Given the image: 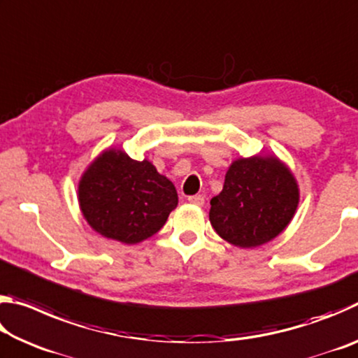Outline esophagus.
Listing matches in <instances>:
<instances>
[{"mask_svg": "<svg viewBox=\"0 0 358 358\" xmlns=\"http://www.w3.org/2000/svg\"><path fill=\"white\" fill-rule=\"evenodd\" d=\"M187 201H189V203H192V205H199V207H202V205L205 203V199H203V196H201V194H197V196H189L187 197Z\"/></svg>", "mask_w": 358, "mask_h": 358, "instance_id": "obj_1", "label": "esophagus"}]
</instances>
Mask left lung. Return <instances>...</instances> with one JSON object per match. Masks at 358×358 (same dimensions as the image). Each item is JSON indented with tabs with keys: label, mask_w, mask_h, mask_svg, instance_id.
I'll return each instance as SVG.
<instances>
[{
	"label": "left lung",
	"mask_w": 358,
	"mask_h": 358,
	"mask_svg": "<svg viewBox=\"0 0 358 358\" xmlns=\"http://www.w3.org/2000/svg\"><path fill=\"white\" fill-rule=\"evenodd\" d=\"M299 201V183L280 157H238L227 169L222 191L210 201V222L230 245L257 248L289 226Z\"/></svg>",
	"instance_id": "8db88e82"
}]
</instances>
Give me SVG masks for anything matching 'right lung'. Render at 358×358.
<instances>
[{"instance_id":"add662e5","label":"right lung","mask_w":358,"mask_h":358,"mask_svg":"<svg viewBox=\"0 0 358 358\" xmlns=\"http://www.w3.org/2000/svg\"><path fill=\"white\" fill-rule=\"evenodd\" d=\"M77 197L90 227L124 245L159 232L178 205L173 183L148 159L136 161L112 147L82 173Z\"/></svg>"}]
</instances>
